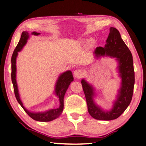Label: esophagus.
<instances>
[{
  "label": "esophagus",
  "mask_w": 146,
  "mask_h": 146,
  "mask_svg": "<svg viewBox=\"0 0 146 146\" xmlns=\"http://www.w3.org/2000/svg\"><path fill=\"white\" fill-rule=\"evenodd\" d=\"M74 76H75V78L79 79L82 78V76H83V71H82V69H80V68H78V69H76L75 70L74 72Z\"/></svg>",
  "instance_id": "1"
}]
</instances>
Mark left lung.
Segmentation results:
<instances>
[{"label":"left lung","mask_w":146,"mask_h":146,"mask_svg":"<svg viewBox=\"0 0 146 146\" xmlns=\"http://www.w3.org/2000/svg\"><path fill=\"white\" fill-rule=\"evenodd\" d=\"M94 54L97 58L104 56L116 58L119 63L118 70L121 78V85L117 96V100L114 103L113 108L110 111H104L94 102L93 88L82 79L81 83L86 97L88 110L89 114L96 119H115L123 114L132 98L135 83L132 54L121 39L119 32L114 27L110 28L105 47H97Z\"/></svg>","instance_id":"8db88e82"}]
</instances>
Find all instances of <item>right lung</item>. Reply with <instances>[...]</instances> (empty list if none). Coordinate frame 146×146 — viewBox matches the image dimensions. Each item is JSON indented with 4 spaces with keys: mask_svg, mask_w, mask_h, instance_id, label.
<instances>
[{
    "mask_svg": "<svg viewBox=\"0 0 146 146\" xmlns=\"http://www.w3.org/2000/svg\"><path fill=\"white\" fill-rule=\"evenodd\" d=\"M32 34L38 35L40 34V33L33 32ZM29 37V32L26 31L22 32L20 40L19 41L18 45L16 46L11 57V80L13 84L14 92H15V97L16 98V100L18 102V103L20 104L22 108L24 109V111L27 112V114L30 117L35 121H51L56 119V118L60 116V114L62 113L63 109H64V95L66 93V91H67L68 86H69L70 82L74 80L72 73L70 70L66 71V72L62 74L58 77V79L56 81L55 85V93L56 96H58V98H59L60 101V107L58 108L49 110V111L44 112H32L29 111L27 109L25 108V107L23 105V103H22L21 100H20V95H19L18 93L17 83H16V57L18 56V53L19 51H20L23 46L25 45Z\"/></svg>",
    "mask_w": 146,
    "mask_h": 146,
    "instance_id": "1",
    "label": "right lung"
}]
</instances>
